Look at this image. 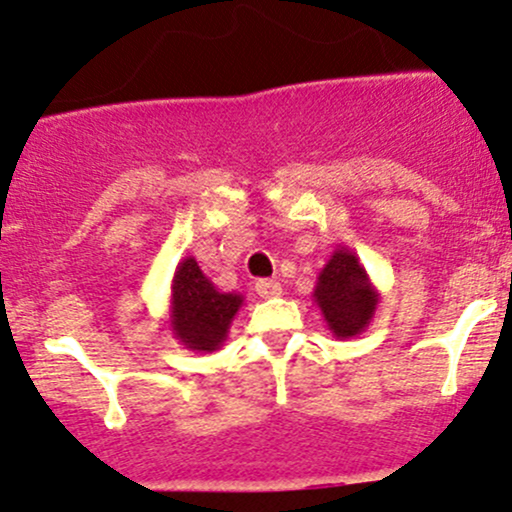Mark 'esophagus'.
Masks as SVG:
<instances>
[{"label":"esophagus","mask_w":512,"mask_h":512,"mask_svg":"<svg viewBox=\"0 0 512 512\" xmlns=\"http://www.w3.org/2000/svg\"><path fill=\"white\" fill-rule=\"evenodd\" d=\"M255 292L260 294L262 299H274L282 294V284H279L277 279H260V282L255 284Z\"/></svg>","instance_id":"esophagus-1"}]
</instances>
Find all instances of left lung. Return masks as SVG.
<instances>
[{"instance_id":"1","label":"left lung","mask_w":512,"mask_h":512,"mask_svg":"<svg viewBox=\"0 0 512 512\" xmlns=\"http://www.w3.org/2000/svg\"><path fill=\"white\" fill-rule=\"evenodd\" d=\"M314 304L319 306L328 331L346 341L370 326L380 304V292L370 282L363 262L348 247H338L316 277Z\"/></svg>"}]
</instances>
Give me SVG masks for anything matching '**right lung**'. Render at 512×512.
<instances>
[{"label":"right lung","mask_w":512,"mask_h":512,"mask_svg":"<svg viewBox=\"0 0 512 512\" xmlns=\"http://www.w3.org/2000/svg\"><path fill=\"white\" fill-rule=\"evenodd\" d=\"M245 297L220 292L198 267L196 257H184L176 265L169 294V331L181 346L193 353H213L228 338L230 324Z\"/></svg>","instance_id":"right-lung-1"}]
</instances>
